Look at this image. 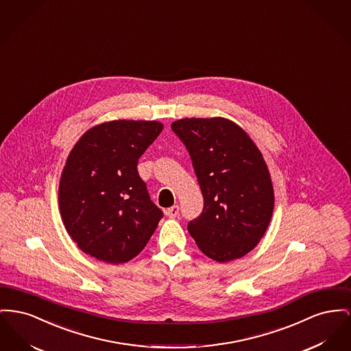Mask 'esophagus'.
Masks as SVG:
<instances>
[{"label": "esophagus", "instance_id": "esophagus-1", "mask_svg": "<svg viewBox=\"0 0 351 351\" xmlns=\"http://www.w3.org/2000/svg\"><path fill=\"white\" fill-rule=\"evenodd\" d=\"M165 215L168 216V217H171V219H173V217H176L178 215H179V206H171V208H168V209H165Z\"/></svg>", "mask_w": 351, "mask_h": 351}]
</instances>
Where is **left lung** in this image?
<instances>
[{
    "mask_svg": "<svg viewBox=\"0 0 351 351\" xmlns=\"http://www.w3.org/2000/svg\"><path fill=\"white\" fill-rule=\"evenodd\" d=\"M186 145L204 197L188 223L199 249L217 263L245 256L268 229L274 192L258 147L226 118H186L171 124Z\"/></svg>",
    "mask_w": 351,
    "mask_h": 351,
    "instance_id": "obj_1",
    "label": "left lung"
}]
</instances>
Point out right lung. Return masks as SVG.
<instances>
[{
    "mask_svg": "<svg viewBox=\"0 0 351 351\" xmlns=\"http://www.w3.org/2000/svg\"><path fill=\"white\" fill-rule=\"evenodd\" d=\"M156 121H111L87 130L63 167L58 203L74 243L91 257L123 264L136 257L163 217L138 173L159 136Z\"/></svg>",
    "mask_w": 351,
    "mask_h": 351,
    "instance_id": "1",
    "label": "right lung"
}]
</instances>
